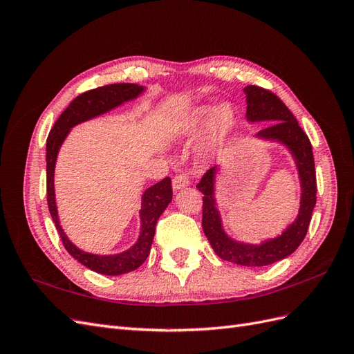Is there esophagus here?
<instances>
[{"instance_id": "esophagus-1", "label": "esophagus", "mask_w": 354, "mask_h": 354, "mask_svg": "<svg viewBox=\"0 0 354 354\" xmlns=\"http://www.w3.org/2000/svg\"><path fill=\"white\" fill-rule=\"evenodd\" d=\"M190 185V180L186 174H177L174 178H173V189L174 190H180L183 187H187Z\"/></svg>"}]
</instances>
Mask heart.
<instances>
[{"mask_svg": "<svg viewBox=\"0 0 354 354\" xmlns=\"http://www.w3.org/2000/svg\"><path fill=\"white\" fill-rule=\"evenodd\" d=\"M210 120H208L207 118ZM208 121L205 134L202 138V151L207 153L216 152L217 149L227 140L232 134L234 122H236V116L230 104L223 103L218 104L216 109L211 111L208 106H199V108L192 111L183 122L185 131H196Z\"/></svg>", "mask_w": 354, "mask_h": 354, "instance_id": "1", "label": "heart"}]
</instances>
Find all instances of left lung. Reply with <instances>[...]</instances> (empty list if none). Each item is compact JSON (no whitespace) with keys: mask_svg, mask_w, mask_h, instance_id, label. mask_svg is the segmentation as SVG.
I'll return each mask as SVG.
<instances>
[{"mask_svg":"<svg viewBox=\"0 0 354 354\" xmlns=\"http://www.w3.org/2000/svg\"><path fill=\"white\" fill-rule=\"evenodd\" d=\"M243 91L246 94V104H248L246 106L248 121L273 122L257 133V137L285 145L295 159L299 183H301V202H299L301 205H299L298 216L281 236L264 241L260 245L242 243L229 238L221 226L220 212L216 207V198H214V181H216L217 167L209 168L202 176L196 187L203 194L202 229L214 252L221 260L234 264L261 267L286 259L304 241L316 205V171L312 143L285 103L274 93L261 88L259 85H248Z\"/></svg>","mask_w":354,"mask_h":354,"instance_id":"left-lung-1","label":"left lung"}]
</instances>
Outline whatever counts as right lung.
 <instances>
[{
	"instance_id": "right-lung-1",
	"label": "right lung",
	"mask_w": 354,
	"mask_h": 354,
	"mask_svg": "<svg viewBox=\"0 0 354 354\" xmlns=\"http://www.w3.org/2000/svg\"><path fill=\"white\" fill-rule=\"evenodd\" d=\"M145 87L137 84H109L103 85V87L88 90L78 97H75L68 108L63 111L59 116L56 124L53 125L51 131L47 137V202L48 209L51 214V218L56 224V229L60 234V239L63 242L66 251L78 260L90 270L108 274V276H118L128 272H133L140 267L149 252H151V246L155 236L156 223L160 217V214L165 211L168 203L173 199V187H171V178L165 177L164 180L158 181L156 185L149 187L143 196H142V209H140V218H142V229L140 236L137 242L121 254L115 255H95L90 252H84L77 248L63 232L59 216H57V207H56V198H55V167L59 149L62 143L65 142L66 136L69 134L71 128L80 122L88 121L91 118L99 116L112 111L116 106L122 104L124 102L136 99L138 94H142Z\"/></svg>"
}]
</instances>
